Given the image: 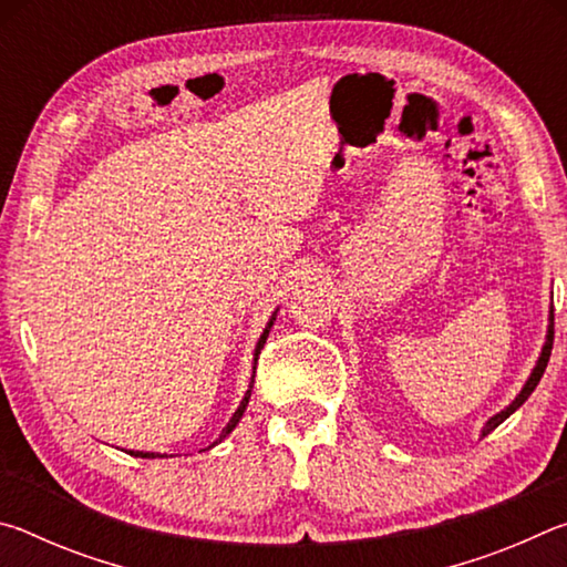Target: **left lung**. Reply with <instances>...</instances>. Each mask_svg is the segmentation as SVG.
Returning a JSON list of instances; mask_svg holds the SVG:
<instances>
[{
	"label": "left lung",
	"instance_id": "1",
	"mask_svg": "<svg viewBox=\"0 0 567 567\" xmlns=\"http://www.w3.org/2000/svg\"><path fill=\"white\" fill-rule=\"evenodd\" d=\"M553 307H550V315H548V332H545V342H543V350H540V354H537V360H535V368L530 370V378L525 380V385L520 388V392H517L515 395V400L511 402V405L507 408H503L501 412H495L493 417H487V422L483 425V433L480 435H491L493 430L501 425V422H505L507 417L513 415V412L523 405V402L533 395V390L537 388V382H540V378H543V372H545V368H548V360H550V350H553Z\"/></svg>",
	"mask_w": 567,
	"mask_h": 567
}]
</instances>
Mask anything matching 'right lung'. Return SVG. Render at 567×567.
<instances>
[{"instance_id": "add662e5", "label": "right lung", "mask_w": 567, "mask_h": 567, "mask_svg": "<svg viewBox=\"0 0 567 567\" xmlns=\"http://www.w3.org/2000/svg\"><path fill=\"white\" fill-rule=\"evenodd\" d=\"M277 310H280V307H277ZM277 310L270 315V320H267L265 330H262V334H260V340H257V344H255V352H252V378H249V388H247V392H245V398L239 400V405H237V410L233 412V417H229V422H227V425L223 427V433H219V437H217L215 443L209 445V447H215L217 443H223V440H225L229 433H233V430L237 427V422L243 420V415H245L247 402H249V395H252V385H255V368H257V358H260V350L265 348L267 334H270V328H272L275 320H277ZM130 455H134V457H150V460H155V457H167V453H142V450H130Z\"/></svg>"}]
</instances>
